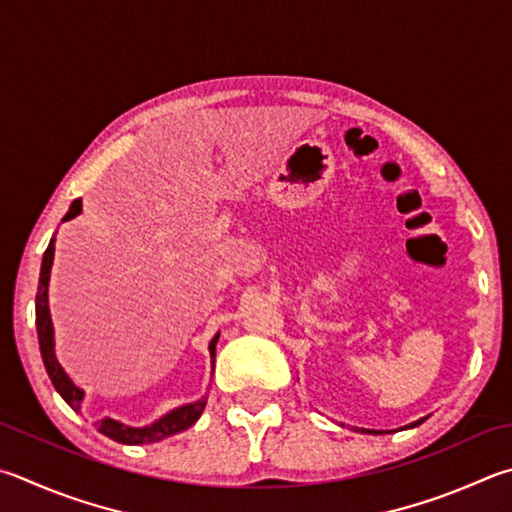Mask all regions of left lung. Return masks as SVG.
<instances>
[{
	"label": "left lung",
	"instance_id": "1",
	"mask_svg": "<svg viewBox=\"0 0 512 512\" xmlns=\"http://www.w3.org/2000/svg\"><path fill=\"white\" fill-rule=\"evenodd\" d=\"M423 421H425V418H421V421H416V423H412V427H414V425H421ZM362 432H365V430H362ZM367 432H369V434H378V432H371V430H367Z\"/></svg>",
	"mask_w": 512,
	"mask_h": 512
}]
</instances>
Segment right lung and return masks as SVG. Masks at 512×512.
Instances as JSON below:
<instances>
[{
	"label": "right lung",
	"instance_id": "1",
	"mask_svg": "<svg viewBox=\"0 0 512 512\" xmlns=\"http://www.w3.org/2000/svg\"><path fill=\"white\" fill-rule=\"evenodd\" d=\"M82 210V201L76 199L71 203V208L67 215H64L62 221L73 219L80 215ZM55 239H51L49 248L44 250L42 257V268H40V284H37V295H35V324H37V340H40V351H42V360L46 367V374H49L53 387L58 389L60 396L67 401L73 410H80V401H82V389L71 383L69 376L64 374V369L60 367V362L55 360V351H53V324H51V313H49V297H46V288H49V275H51V264H53V250H55ZM219 336L212 338L210 342V356H212V365H215V345H217ZM206 407V398H201L197 403L176 407L170 414H165L161 421H156L147 427H129L114 421V418H102L98 423V432H102L109 439H114L118 443H127V445H141V443H154L161 441L165 436H172L176 432L188 430L190 425L199 421V416Z\"/></svg>",
	"mask_w": 512,
	"mask_h": 512
}]
</instances>
